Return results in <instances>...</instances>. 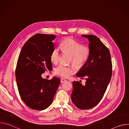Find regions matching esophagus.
<instances>
[{
    "instance_id": "esophagus-1",
    "label": "esophagus",
    "mask_w": 129,
    "mask_h": 129,
    "mask_svg": "<svg viewBox=\"0 0 129 129\" xmlns=\"http://www.w3.org/2000/svg\"><path fill=\"white\" fill-rule=\"evenodd\" d=\"M67 80L65 79H64V78H62L61 79V82L62 83H64L65 82H66Z\"/></svg>"
}]
</instances>
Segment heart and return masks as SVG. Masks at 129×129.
Masks as SVG:
<instances>
[{
    "mask_svg": "<svg viewBox=\"0 0 129 129\" xmlns=\"http://www.w3.org/2000/svg\"><path fill=\"white\" fill-rule=\"evenodd\" d=\"M61 51L59 48L54 49L50 55V60L54 64L59 62L61 51L70 54L69 62L73 63L78 67L84 66L88 61L91 54V48L89 45H83L75 39L69 37L63 40L60 45ZM76 72V66L71 64L65 66L61 64L55 69L57 75L64 78H68Z\"/></svg>",
    "mask_w": 129,
    "mask_h": 129,
    "instance_id": "obj_1",
    "label": "heart"
}]
</instances>
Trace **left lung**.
I'll return each mask as SVG.
<instances>
[{"instance_id":"obj_1","label":"left lung","mask_w":129,"mask_h":129,"mask_svg":"<svg viewBox=\"0 0 129 129\" xmlns=\"http://www.w3.org/2000/svg\"><path fill=\"white\" fill-rule=\"evenodd\" d=\"M82 36L88 39L91 54L77 76L86 81L84 86L79 81L73 82L71 96L77 108L86 110L96 106L103 98L112 75V64L109 49L98 37Z\"/></svg>"}]
</instances>
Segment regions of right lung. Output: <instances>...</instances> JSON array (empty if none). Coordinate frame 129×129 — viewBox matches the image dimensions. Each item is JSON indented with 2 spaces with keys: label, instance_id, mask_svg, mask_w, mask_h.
Returning a JSON list of instances; mask_svg holds the SVG:
<instances>
[{
  "label": "right lung",
  "instance_id": "1",
  "mask_svg": "<svg viewBox=\"0 0 129 129\" xmlns=\"http://www.w3.org/2000/svg\"><path fill=\"white\" fill-rule=\"evenodd\" d=\"M54 35L37 34L23 46L18 57L15 75L20 96L30 108L42 110L52 103L60 84L58 77L42 78L46 70H51L50 55L54 49Z\"/></svg>",
  "mask_w": 129,
  "mask_h": 129
}]
</instances>
